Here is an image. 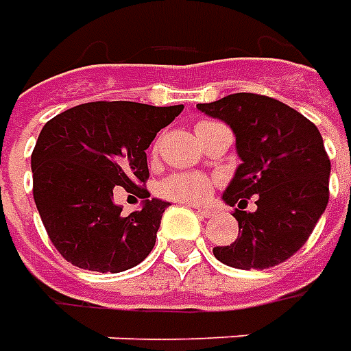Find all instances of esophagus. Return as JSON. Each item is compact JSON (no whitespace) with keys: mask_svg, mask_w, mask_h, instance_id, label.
Listing matches in <instances>:
<instances>
[{"mask_svg":"<svg viewBox=\"0 0 351 351\" xmlns=\"http://www.w3.org/2000/svg\"><path fill=\"white\" fill-rule=\"evenodd\" d=\"M197 215H199V217H203V218H210V217H213V210L205 209V207H203V209H197Z\"/></svg>","mask_w":351,"mask_h":351,"instance_id":"1","label":"esophagus"}]
</instances>
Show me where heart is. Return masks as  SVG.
<instances>
[{"mask_svg": "<svg viewBox=\"0 0 351 351\" xmlns=\"http://www.w3.org/2000/svg\"><path fill=\"white\" fill-rule=\"evenodd\" d=\"M209 123L210 121H203L197 127ZM210 190H213V180L201 173H176L167 176L158 186V193L161 197L178 203H190V205H199L209 199Z\"/></svg>", "mask_w": 351, "mask_h": 351, "instance_id": "b5f03b06", "label": "heart"}]
</instances>
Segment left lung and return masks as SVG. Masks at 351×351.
<instances>
[{
	"instance_id": "obj_1",
	"label": "left lung",
	"mask_w": 351,
	"mask_h": 351,
	"mask_svg": "<svg viewBox=\"0 0 351 351\" xmlns=\"http://www.w3.org/2000/svg\"><path fill=\"white\" fill-rule=\"evenodd\" d=\"M235 134L241 163L222 199L235 209L239 235L213 252L226 266L264 269L291 258L329 203L330 161L317 127L276 99L235 93L197 104ZM256 197L257 210L243 211Z\"/></svg>"
}]
</instances>
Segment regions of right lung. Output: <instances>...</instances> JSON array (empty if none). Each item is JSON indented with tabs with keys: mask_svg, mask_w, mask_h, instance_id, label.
<instances>
[{
	"mask_svg": "<svg viewBox=\"0 0 351 351\" xmlns=\"http://www.w3.org/2000/svg\"><path fill=\"white\" fill-rule=\"evenodd\" d=\"M184 110L141 102H87L45 123L32 152L34 201L49 239L73 266L125 271L154 249L167 201L148 199L146 150ZM117 185L145 199L123 217Z\"/></svg>",
	"mask_w": 351,
	"mask_h": 351,
	"instance_id": "obj_1",
	"label": "right lung"
}]
</instances>
